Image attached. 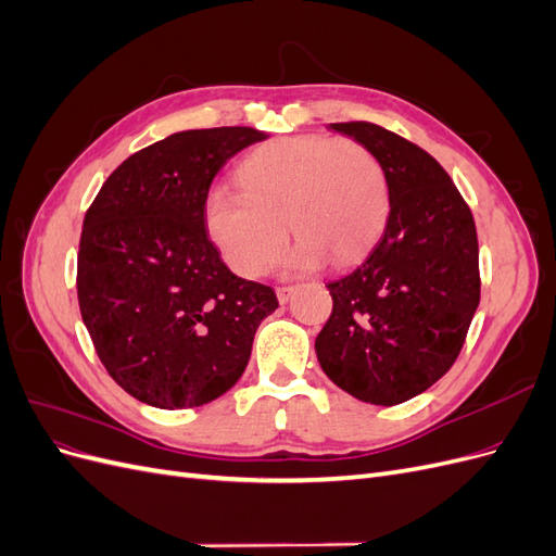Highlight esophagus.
Here are the masks:
<instances>
[{
  "label": "esophagus",
  "instance_id": "1",
  "mask_svg": "<svg viewBox=\"0 0 556 556\" xmlns=\"http://www.w3.org/2000/svg\"><path fill=\"white\" fill-rule=\"evenodd\" d=\"M294 292H296V288H292V285H285V288H278V290H276V296H278L280 304H288V301L292 299Z\"/></svg>",
  "mask_w": 556,
  "mask_h": 556
}]
</instances>
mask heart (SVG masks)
<instances>
[{"label": "heart", "mask_w": 556, "mask_h": 556, "mask_svg": "<svg viewBox=\"0 0 556 556\" xmlns=\"http://www.w3.org/2000/svg\"><path fill=\"white\" fill-rule=\"evenodd\" d=\"M241 190L213 188L204 225L231 271L252 278L276 260L288 227L299 243L285 268L357 262L384 227L390 185L371 148L352 139L285 137L239 166Z\"/></svg>", "instance_id": "obj_1"}]
</instances>
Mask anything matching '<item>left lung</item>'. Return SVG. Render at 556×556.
<instances>
[{
  "instance_id": "1",
  "label": "left lung",
  "mask_w": 556,
  "mask_h": 556,
  "mask_svg": "<svg viewBox=\"0 0 556 556\" xmlns=\"http://www.w3.org/2000/svg\"><path fill=\"white\" fill-rule=\"evenodd\" d=\"M329 127L374 150L390 215L355 271L327 282L317 362L343 392L396 406L441 380L466 341L480 304L473 213L427 150L374 123Z\"/></svg>"
}]
</instances>
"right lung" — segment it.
I'll use <instances>...</instances> for the list:
<instances>
[{"label": "right lung", "instance_id": "add662e5", "mask_svg": "<svg viewBox=\"0 0 556 556\" xmlns=\"http://www.w3.org/2000/svg\"><path fill=\"white\" fill-rule=\"evenodd\" d=\"M266 137L252 127L172 134L117 166L86 213L83 323L109 376L148 406L178 410L223 396L278 308L268 285L229 271L204 225L217 172Z\"/></svg>", "mask_w": 556, "mask_h": 556}]
</instances>
